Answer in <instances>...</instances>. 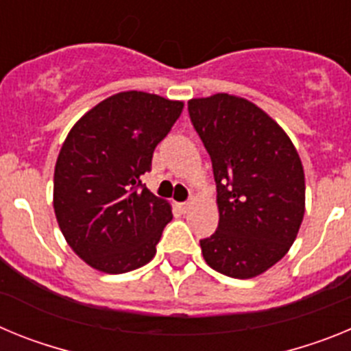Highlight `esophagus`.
Listing matches in <instances>:
<instances>
[{
    "mask_svg": "<svg viewBox=\"0 0 351 351\" xmlns=\"http://www.w3.org/2000/svg\"><path fill=\"white\" fill-rule=\"evenodd\" d=\"M193 202H195L193 198H190V200H186V202H182V204H181V209L184 210V213H186V210H188V209H190L191 206H193Z\"/></svg>",
    "mask_w": 351,
    "mask_h": 351,
    "instance_id": "1",
    "label": "esophagus"
}]
</instances>
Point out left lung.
<instances>
[{"label": "left lung", "mask_w": 351, "mask_h": 351, "mask_svg": "<svg viewBox=\"0 0 351 351\" xmlns=\"http://www.w3.org/2000/svg\"><path fill=\"white\" fill-rule=\"evenodd\" d=\"M213 161L219 223L200 241L207 265L237 280L280 262L304 218L306 184L297 149L272 117L239 96L188 101Z\"/></svg>", "instance_id": "8db88e82"}]
</instances>
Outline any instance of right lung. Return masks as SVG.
Instances as JSON below:
<instances>
[{
  "instance_id": "1",
  "label": "right lung",
  "mask_w": 351,
  "mask_h": 351,
  "mask_svg": "<svg viewBox=\"0 0 351 351\" xmlns=\"http://www.w3.org/2000/svg\"><path fill=\"white\" fill-rule=\"evenodd\" d=\"M181 112L182 101L117 93L68 133L56 161L54 213L66 243L93 269L123 274L156 255L172 209L141 178Z\"/></svg>"
}]
</instances>
